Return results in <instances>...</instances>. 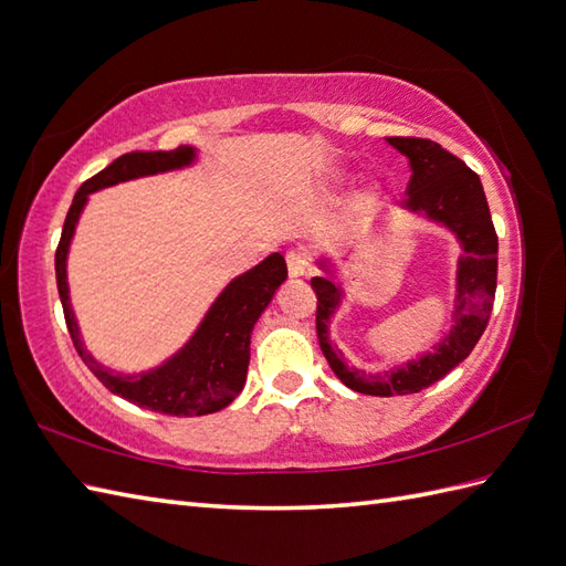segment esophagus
<instances>
[{
    "instance_id": "34e87169",
    "label": "esophagus",
    "mask_w": 566,
    "mask_h": 566,
    "mask_svg": "<svg viewBox=\"0 0 566 566\" xmlns=\"http://www.w3.org/2000/svg\"><path fill=\"white\" fill-rule=\"evenodd\" d=\"M286 268L292 277H304V274H308V270H311V255L306 251H301V248H296V251H289Z\"/></svg>"
}]
</instances>
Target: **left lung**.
Here are the masks:
<instances>
[{
    "mask_svg": "<svg viewBox=\"0 0 566 566\" xmlns=\"http://www.w3.org/2000/svg\"><path fill=\"white\" fill-rule=\"evenodd\" d=\"M390 147L410 159L412 178L407 186L405 207L424 212L429 219L446 223L463 243L458 262V308L449 337L419 361H410L386 374H364L349 369L327 337V323L339 304V289L327 277H313L311 286L318 296L315 333L335 376L364 396H410L437 384L475 349L490 323L496 292V231L484 197L480 176L441 144L422 137H388Z\"/></svg>",
    "mask_w": 566,
    "mask_h": 566,
    "instance_id": "obj_1",
    "label": "left lung"
}]
</instances>
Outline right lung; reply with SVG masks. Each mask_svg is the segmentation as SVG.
Returning a JSON list of instances; mask_svg holds the SVG:
<instances>
[{
  "label": "right lung",
  "instance_id": "1",
  "mask_svg": "<svg viewBox=\"0 0 566 566\" xmlns=\"http://www.w3.org/2000/svg\"><path fill=\"white\" fill-rule=\"evenodd\" d=\"M192 156L195 151L190 147H178L170 151H133L123 154L120 159L105 166L101 174L88 178L76 190L55 251V274L64 323H67L78 357L84 359L91 374L115 396L139 407H147V410L174 417H200L217 412L239 396L245 384L248 359H251L253 325L258 323L260 313L268 308L277 286L286 280L284 258L280 253H272L258 268L233 280L223 289L217 304L209 308L200 331L195 333L186 349L166 361L161 369L142 376H113L98 361L88 357L82 339H78L74 313L70 306L67 265L64 262H67V248L88 192L137 176H151L159 174V170L188 166Z\"/></svg>",
  "mask_w": 566,
  "mask_h": 566
}]
</instances>
